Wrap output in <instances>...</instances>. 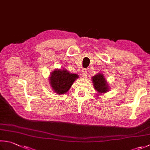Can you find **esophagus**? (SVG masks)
<instances>
[{
	"label": "esophagus",
	"mask_w": 150,
	"mask_h": 150,
	"mask_svg": "<svg viewBox=\"0 0 150 150\" xmlns=\"http://www.w3.org/2000/svg\"><path fill=\"white\" fill-rule=\"evenodd\" d=\"M81 75H82V77L86 78L87 77V75H88V72L85 69H83V71H82V73H81Z\"/></svg>",
	"instance_id": "esophagus-1"
}]
</instances>
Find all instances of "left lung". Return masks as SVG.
Masks as SVG:
<instances>
[{
	"instance_id": "8db88e82",
	"label": "left lung",
	"mask_w": 150,
	"mask_h": 150,
	"mask_svg": "<svg viewBox=\"0 0 150 150\" xmlns=\"http://www.w3.org/2000/svg\"><path fill=\"white\" fill-rule=\"evenodd\" d=\"M92 83L94 89L99 93L107 92L109 90V86L105 78L101 73H98L92 77Z\"/></svg>"
}]
</instances>
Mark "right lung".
I'll return each mask as SVG.
<instances>
[{"label": "right lung", "instance_id": "right-lung-1", "mask_svg": "<svg viewBox=\"0 0 150 150\" xmlns=\"http://www.w3.org/2000/svg\"><path fill=\"white\" fill-rule=\"evenodd\" d=\"M79 75L70 73L65 69H55L51 73L49 83L52 90L58 94H64L71 88Z\"/></svg>", "mask_w": 150, "mask_h": 150}]
</instances>
